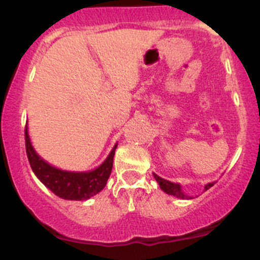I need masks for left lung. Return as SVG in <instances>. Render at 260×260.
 <instances>
[{
    "label": "left lung",
    "instance_id": "8db88e82",
    "mask_svg": "<svg viewBox=\"0 0 260 260\" xmlns=\"http://www.w3.org/2000/svg\"><path fill=\"white\" fill-rule=\"evenodd\" d=\"M153 177H154V180L158 182L159 188H161L164 192L169 193V195H171V196H176V198L182 199V200H185V199H186V200H188V199H192V196H190V195H187V193L183 192L182 186H181L180 183H175V182H171V181H169V180L162 179V177H159L158 175H156L154 172H153ZM214 183L215 182L206 183L205 187H204V188H205V191L209 190L211 186H214Z\"/></svg>",
    "mask_w": 260,
    "mask_h": 260
}]
</instances>
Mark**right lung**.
<instances>
[{
  "label": "right lung",
  "mask_w": 260,
  "mask_h": 260,
  "mask_svg": "<svg viewBox=\"0 0 260 260\" xmlns=\"http://www.w3.org/2000/svg\"><path fill=\"white\" fill-rule=\"evenodd\" d=\"M25 142L28 162L35 176L59 198L78 201L89 200L106 187L118 145L115 143L107 158L95 169L90 171H68L50 165L35 151L28 135L27 124L25 129Z\"/></svg>",
  "instance_id": "1"
}]
</instances>
